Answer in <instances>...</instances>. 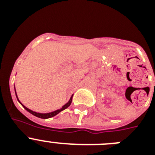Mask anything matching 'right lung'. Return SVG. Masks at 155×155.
I'll list each match as a JSON object with an SVG mask.
<instances>
[{
  "mask_svg": "<svg viewBox=\"0 0 155 155\" xmlns=\"http://www.w3.org/2000/svg\"><path fill=\"white\" fill-rule=\"evenodd\" d=\"M15 94H16V98H17L18 101L19 102V103L21 104V105H22L23 107H24V109H25V110H27L28 112V113H30L31 114H32L33 116H36V117H39V118H41V119H49V118H51V117H53V116H55L56 115L58 114L59 113H61V111L64 110V109H66L67 108H68L70 106V105L71 104V102H72V98H73V95L71 97V98H70V100L68 101V102H67V103L65 104L64 105H63L62 108H61V109H57V110H55L53 111V112H51V113H37V112H35V111H32L31 110V109H28L27 107H25L24 105H23L22 103H21L20 101H19L18 98V95H17V93H16V90H15Z\"/></svg>",
  "mask_w": 155,
  "mask_h": 155,
  "instance_id": "right-lung-1",
  "label": "right lung"
}]
</instances>
